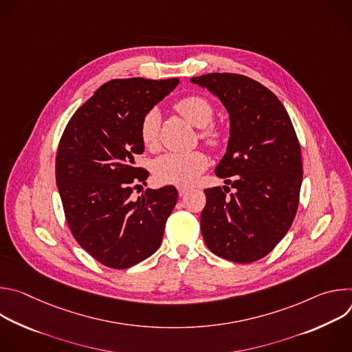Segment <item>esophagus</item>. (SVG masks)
Wrapping results in <instances>:
<instances>
[{
	"label": "esophagus",
	"mask_w": 352,
	"mask_h": 352,
	"mask_svg": "<svg viewBox=\"0 0 352 352\" xmlns=\"http://www.w3.org/2000/svg\"><path fill=\"white\" fill-rule=\"evenodd\" d=\"M186 192H188V188H186V186H179V188H178V193H179V196H184Z\"/></svg>",
	"instance_id": "esophagus-1"
}]
</instances>
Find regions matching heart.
Instances as JSON below:
<instances>
[{
  "instance_id": "b5f03b06",
  "label": "heart",
  "mask_w": 352,
  "mask_h": 352,
  "mask_svg": "<svg viewBox=\"0 0 352 352\" xmlns=\"http://www.w3.org/2000/svg\"><path fill=\"white\" fill-rule=\"evenodd\" d=\"M174 107L188 122L200 128V138L208 144L219 146L224 140V132L212 122L214 107L206 97L190 94L178 100ZM160 122V113L156 109L148 110L143 116L139 125V136L146 147H156ZM208 164V156L200 150L168 152L155 160L153 174L163 184L188 186L197 179L200 173L206 170Z\"/></svg>"
}]
</instances>
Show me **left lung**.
Wrapping results in <instances>:
<instances>
[{
    "mask_svg": "<svg viewBox=\"0 0 352 352\" xmlns=\"http://www.w3.org/2000/svg\"><path fill=\"white\" fill-rule=\"evenodd\" d=\"M220 98L230 114L227 152L214 173L228 186L205 189L200 230L212 252L235 263L265 258L289 230L302 184L300 146L274 93L238 74L190 79Z\"/></svg>",
    "mask_w": 352,
    "mask_h": 352,
    "instance_id": "obj_1",
    "label": "left lung"
}]
</instances>
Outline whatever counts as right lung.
Instances as JSON below:
<instances>
[{
	"label": "right lung",
	"instance_id": "obj_1",
	"mask_svg": "<svg viewBox=\"0 0 352 352\" xmlns=\"http://www.w3.org/2000/svg\"><path fill=\"white\" fill-rule=\"evenodd\" d=\"M179 79H113L100 86L69 120L56 159V181L69 230L102 265L128 269L152 256L178 192L170 186L133 188L148 173L135 166L143 153V116L170 94Z\"/></svg>",
	"mask_w": 352,
	"mask_h": 352
}]
</instances>
